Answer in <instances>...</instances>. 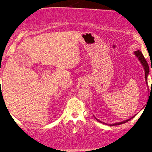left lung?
Segmentation results:
<instances>
[{
    "label": "left lung",
    "instance_id": "obj_1",
    "mask_svg": "<svg viewBox=\"0 0 152 152\" xmlns=\"http://www.w3.org/2000/svg\"><path fill=\"white\" fill-rule=\"evenodd\" d=\"M134 54H135V56H136L137 58H138L139 61L140 62V63H141L142 66L143 68V69H144V71H145V83L146 84L148 85V76L149 74V72H150V69H149V66H148V64L147 61H146L145 58L143 57V55L142 54V53L141 52V51L140 50H137V51H135L134 52ZM152 71V70H151ZM135 117V115H134V116H132V118H129V119L128 120H126L125 121H123V122H118V123H114V124H106V123H104L103 122H102V121L99 120L98 119H97L95 116L94 118L96 119V120L98 121V122H101L102 124H106V125H108V126H117V125H120V124H124L126 123L127 122H128V121H129L130 120H132V118H134Z\"/></svg>",
    "mask_w": 152,
    "mask_h": 152
}]
</instances>
